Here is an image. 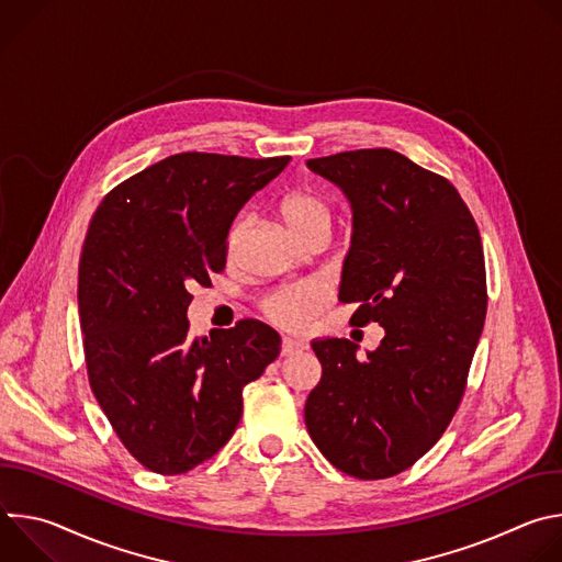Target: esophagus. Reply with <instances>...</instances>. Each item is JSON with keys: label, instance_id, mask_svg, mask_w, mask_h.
<instances>
[{"label": "esophagus", "instance_id": "34e87169", "mask_svg": "<svg viewBox=\"0 0 562 562\" xmlns=\"http://www.w3.org/2000/svg\"><path fill=\"white\" fill-rule=\"evenodd\" d=\"M302 349H304V340L291 338V336L282 338V356H293V353H297Z\"/></svg>", "mask_w": 562, "mask_h": 562}]
</instances>
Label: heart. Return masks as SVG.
Listing matches in <instances>:
<instances>
[{
  "instance_id": "b5f03b06",
  "label": "heart",
  "mask_w": 562,
  "mask_h": 562,
  "mask_svg": "<svg viewBox=\"0 0 562 562\" xmlns=\"http://www.w3.org/2000/svg\"><path fill=\"white\" fill-rule=\"evenodd\" d=\"M280 213L297 239L313 233L329 235L334 224L331 204L327 202L325 195H319L317 191H311V189L289 193L280 204ZM325 300H327L325 291L319 286L297 284L271 295L265 308L273 323L286 329H297L319 306L325 304Z\"/></svg>"
}]
</instances>
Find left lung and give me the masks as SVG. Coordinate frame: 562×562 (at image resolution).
Listing matches in <instances>:
<instances>
[{"label":"left lung","mask_w":562,"mask_h":562,"mask_svg":"<svg viewBox=\"0 0 562 562\" xmlns=\"http://www.w3.org/2000/svg\"><path fill=\"white\" fill-rule=\"evenodd\" d=\"M353 211L338 300L378 323L358 358L345 338H315L323 378L304 405L311 440L340 471L380 480L409 469L445 434L487 313L485 258L460 193L389 148L308 159Z\"/></svg>","instance_id":"left-lung-1"}]
</instances>
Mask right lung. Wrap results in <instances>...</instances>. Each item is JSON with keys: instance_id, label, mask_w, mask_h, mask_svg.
Returning a JSON list of instances; mask_svg holds the SVG:
<instances>
[{"instance_id": "obj_1", "label": "right lung", "mask_w": 562, "mask_h": 562, "mask_svg": "<svg viewBox=\"0 0 562 562\" xmlns=\"http://www.w3.org/2000/svg\"><path fill=\"white\" fill-rule=\"evenodd\" d=\"M291 157L178 153L98 206L77 306L91 389L124 447L150 471L187 473L217 453L243 416V389L280 353L258 319L189 336L191 286L226 265L235 215Z\"/></svg>"}]
</instances>
